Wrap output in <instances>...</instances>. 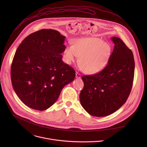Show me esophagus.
I'll use <instances>...</instances> for the list:
<instances>
[{
  "mask_svg": "<svg viewBox=\"0 0 147 147\" xmlns=\"http://www.w3.org/2000/svg\"><path fill=\"white\" fill-rule=\"evenodd\" d=\"M76 77L77 78H81V74L80 73H78V72H76Z\"/></svg>",
  "mask_w": 147,
  "mask_h": 147,
  "instance_id": "esophagus-1",
  "label": "esophagus"
}]
</instances>
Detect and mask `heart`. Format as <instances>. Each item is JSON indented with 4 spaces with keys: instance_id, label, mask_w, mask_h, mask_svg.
I'll list each match as a JSON object with an SVG mask.
<instances>
[{
    "instance_id": "b5f03b06",
    "label": "heart",
    "mask_w": 147,
    "mask_h": 147,
    "mask_svg": "<svg viewBox=\"0 0 147 147\" xmlns=\"http://www.w3.org/2000/svg\"><path fill=\"white\" fill-rule=\"evenodd\" d=\"M111 53L110 46L95 37L76 40L73 46L66 47L65 61L71 64L80 56V66L85 73L94 74L100 71L108 63Z\"/></svg>"
}]
</instances>
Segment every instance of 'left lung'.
Returning <instances> with one entry per match:
<instances>
[{"label": "left lung", "instance_id": "8db88e82", "mask_svg": "<svg viewBox=\"0 0 147 147\" xmlns=\"http://www.w3.org/2000/svg\"><path fill=\"white\" fill-rule=\"evenodd\" d=\"M108 65L101 71L82 76L84 84L80 94L82 107L90 115L108 116L126 102L131 91L135 63L132 51L116 36Z\"/></svg>", "mask_w": 147, "mask_h": 147}]
</instances>
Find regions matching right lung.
<instances>
[{
  "label": "right lung",
  "mask_w": 147,
  "mask_h": 147,
  "mask_svg": "<svg viewBox=\"0 0 147 147\" xmlns=\"http://www.w3.org/2000/svg\"><path fill=\"white\" fill-rule=\"evenodd\" d=\"M65 36L42 29L27 36L18 47L11 66L13 89L27 107L38 111L50 108L61 90L76 76L62 61Z\"/></svg>",
  "instance_id": "add662e5"
}]
</instances>
